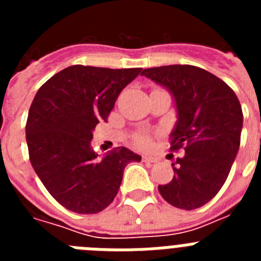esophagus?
I'll use <instances>...</instances> for the list:
<instances>
[{"label": "esophagus", "instance_id": "esophagus-1", "mask_svg": "<svg viewBox=\"0 0 261 261\" xmlns=\"http://www.w3.org/2000/svg\"><path fill=\"white\" fill-rule=\"evenodd\" d=\"M142 161L144 162H149V163H155L158 159L155 158V156H150V155H144L142 156Z\"/></svg>", "mask_w": 261, "mask_h": 261}]
</instances>
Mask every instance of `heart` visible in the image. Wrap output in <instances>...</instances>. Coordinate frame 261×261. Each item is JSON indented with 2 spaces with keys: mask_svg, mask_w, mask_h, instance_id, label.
I'll return each instance as SVG.
<instances>
[{
  "mask_svg": "<svg viewBox=\"0 0 261 261\" xmlns=\"http://www.w3.org/2000/svg\"><path fill=\"white\" fill-rule=\"evenodd\" d=\"M135 142L137 146L140 147H147L150 146V138L146 135H138L137 137L135 138Z\"/></svg>",
  "mask_w": 261,
  "mask_h": 261,
  "instance_id": "b5f03b06",
  "label": "heart"
}]
</instances>
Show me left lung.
Listing matches in <instances>:
<instances>
[{
	"label": "left lung",
	"mask_w": 261,
	"mask_h": 261,
	"mask_svg": "<svg viewBox=\"0 0 261 261\" xmlns=\"http://www.w3.org/2000/svg\"><path fill=\"white\" fill-rule=\"evenodd\" d=\"M141 74L174 96L177 121L170 135V150L186 151L174 161V177L158 186L159 193L175 208H200L220 192L238 154L241 103L231 87L199 66H158ZM167 156L172 159V154Z\"/></svg>",
	"instance_id": "left-lung-1"
}]
</instances>
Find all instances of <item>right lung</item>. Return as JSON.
<instances>
[{
    "mask_svg": "<svg viewBox=\"0 0 261 261\" xmlns=\"http://www.w3.org/2000/svg\"><path fill=\"white\" fill-rule=\"evenodd\" d=\"M141 70L73 65L38 90L26 123L30 161L64 208L80 214L102 212L119 192L125 166L141 161L124 146L102 161L91 149L96 124L107 121L121 90Z\"/></svg>",
    "mask_w": 261,
    "mask_h": 261,
    "instance_id": "obj_1",
    "label": "right lung"
}]
</instances>
